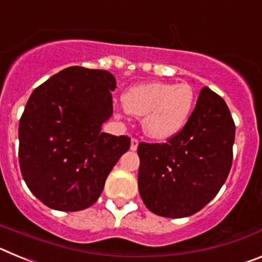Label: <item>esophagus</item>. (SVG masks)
Wrapping results in <instances>:
<instances>
[{"label": "esophagus", "instance_id": "34e87169", "mask_svg": "<svg viewBox=\"0 0 262 262\" xmlns=\"http://www.w3.org/2000/svg\"><path fill=\"white\" fill-rule=\"evenodd\" d=\"M138 144H139V140L136 138H133L131 139V151H136V148H138Z\"/></svg>", "mask_w": 262, "mask_h": 262}]
</instances>
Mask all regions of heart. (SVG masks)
Returning a JSON list of instances; mask_svg holds the SVG:
<instances>
[{"mask_svg":"<svg viewBox=\"0 0 262 262\" xmlns=\"http://www.w3.org/2000/svg\"><path fill=\"white\" fill-rule=\"evenodd\" d=\"M194 103L195 92L186 82L138 85L123 97L124 108L135 117H144L143 129L155 139H168L181 131Z\"/></svg>","mask_w":262,"mask_h":262,"instance_id":"obj_1","label":"heart"}]
</instances>
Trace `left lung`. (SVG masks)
I'll return each mask as SVG.
<instances>
[{"label":"left lung","mask_w":262,"mask_h":262,"mask_svg":"<svg viewBox=\"0 0 262 262\" xmlns=\"http://www.w3.org/2000/svg\"><path fill=\"white\" fill-rule=\"evenodd\" d=\"M235 122L221 96L202 88L181 131L165 143H139V193L165 217L202 210L219 193L232 166Z\"/></svg>","instance_id":"1"}]
</instances>
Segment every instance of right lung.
<instances>
[{
	"label": "right lung",
	"mask_w": 262,
	"mask_h": 262,
	"mask_svg": "<svg viewBox=\"0 0 262 262\" xmlns=\"http://www.w3.org/2000/svg\"><path fill=\"white\" fill-rule=\"evenodd\" d=\"M110 72L69 67L39 85L19 120L20 172L31 193L59 211H80L101 195L131 139L101 131L113 115Z\"/></svg>",
	"instance_id": "right-lung-1"
}]
</instances>
